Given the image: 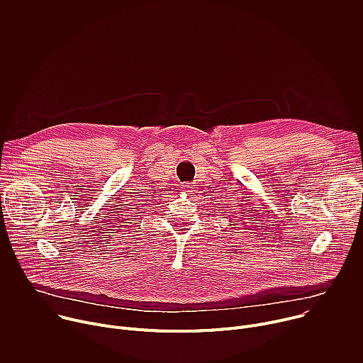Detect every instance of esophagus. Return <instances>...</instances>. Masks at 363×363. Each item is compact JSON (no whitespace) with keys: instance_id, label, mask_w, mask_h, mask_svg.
<instances>
[{"instance_id":"34e87169","label":"esophagus","mask_w":363,"mask_h":363,"mask_svg":"<svg viewBox=\"0 0 363 363\" xmlns=\"http://www.w3.org/2000/svg\"><path fill=\"white\" fill-rule=\"evenodd\" d=\"M194 186H195V185H192L191 182H185V184H182V189H184L185 192H192Z\"/></svg>"}]
</instances>
